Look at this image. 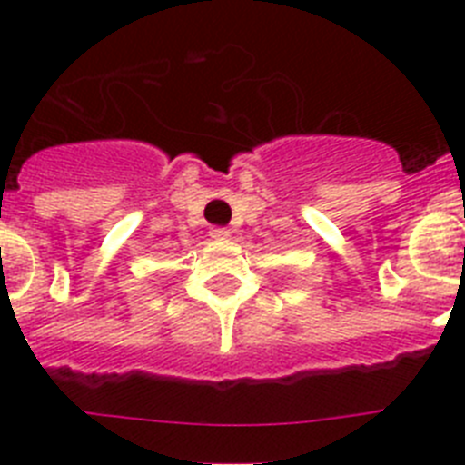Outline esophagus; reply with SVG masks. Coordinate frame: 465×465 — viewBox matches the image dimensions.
<instances>
[{
	"mask_svg": "<svg viewBox=\"0 0 465 465\" xmlns=\"http://www.w3.org/2000/svg\"><path fill=\"white\" fill-rule=\"evenodd\" d=\"M209 237H212L213 242H225L230 237V230L228 228H212L209 230Z\"/></svg>",
	"mask_w": 465,
	"mask_h": 465,
	"instance_id": "esophagus-1",
	"label": "esophagus"
}]
</instances>
